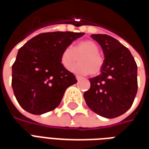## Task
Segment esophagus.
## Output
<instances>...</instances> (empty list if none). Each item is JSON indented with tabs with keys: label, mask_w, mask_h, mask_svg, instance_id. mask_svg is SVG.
Wrapping results in <instances>:
<instances>
[{
	"label": "esophagus",
	"mask_w": 149,
	"mask_h": 149,
	"mask_svg": "<svg viewBox=\"0 0 149 149\" xmlns=\"http://www.w3.org/2000/svg\"><path fill=\"white\" fill-rule=\"evenodd\" d=\"M76 78H77V80L78 81H81V79H82V77H80V76H76Z\"/></svg>",
	"instance_id": "34e87169"
}]
</instances>
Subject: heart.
<instances>
[{"label":"heart","instance_id":"obj_1","mask_svg":"<svg viewBox=\"0 0 149 149\" xmlns=\"http://www.w3.org/2000/svg\"><path fill=\"white\" fill-rule=\"evenodd\" d=\"M80 62L73 65L70 70L79 75L99 74L103 68L104 59L99 54V47L93 40H84L77 43L74 48L66 47L61 52V63L65 68H69L75 62Z\"/></svg>","mask_w":149,"mask_h":149}]
</instances>
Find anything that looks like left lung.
I'll return each instance as SVG.
<instances>
[{
	"label": "left lung",
	"mask_w": 149,
	"mask_h": 149,
	"mask_svg": "<svg viewBox=\"0 0 149 149\" xmlns=\"http://www.w3.org/2000/svg\"><path fill=\"white\" fill-rule=\"evenodd\" d=\"M103 49L100 74L90 78V88L84 93L88 108L98 115L115 118L131 108L137 93V65L131 52L106 34H93Z\"/></svg>",
	"instance_id": "1"
}]
</instances>
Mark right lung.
<instances>
[{
    "mask_svg": "<svg viewBox=\"0 0 149 149\" xmlns=\"http://www.w3.org/2000/svg\"><path fill=\"white\" fill-rule=\"evenodd\" d=\"M84 33L52 32L33 37L19 49L12 66V86L25 111L40 115L55 109L66 88L77 81L61 63L62 51Z\"/></svg>",
    "mask_w": 149,
    "mask_h": 149,
    "instance_id": "right-lung-1",
    "label": "right lung"
}]
</instances>
